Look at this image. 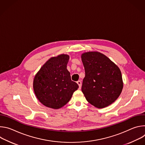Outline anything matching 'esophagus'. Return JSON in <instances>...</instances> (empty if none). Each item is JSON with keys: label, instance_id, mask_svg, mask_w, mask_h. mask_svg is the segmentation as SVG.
<instances>
[{"label": "esophagus", "instance_id": "34e87169", "mask_svg": "<svg viewBox=\"0 0 145 145\" xmlns=\"http://www.w3.org/2000/svg\"><path fill=\"white\" fill-rule=\"evenodd\" d=\"M77 84H78V86H79V88L80 89V88H81V85H82L81 81L80 80H79V81H77Z\"/></svg>", "mask_w": 145, "mask_h": 145}]
</instances>
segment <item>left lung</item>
<instances>
[{"label":"left lung","instance_id":"obj_1","mask_svg":"<svg viewBox=\"0 0 145 145\" xmlns=\"http://www.w3.org/2000/svg\"><path fill=\"white\" fill-rule=\"evenodd\" d=\"M86 76L81 90L87 100L98 108L108 106L120 95L123 83L119 67L97 52L81 55Z\"/></svg>","mask_w":145,"mask_h":145}]
</instances>
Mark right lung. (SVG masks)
<instances>
[{
  "instance_id": "obj_1",
  "label": "right lung",
  "mask_w": 145,
  "mask_h": 145,
  "mask_svg": "<svg viewBox=\"0 0 145 145\" xmlns=\"http://www.w3.org/2000/svg\"><path fill=\"white\" fill-rule=\"evenodd\" d=\"M67 54L53 57L46 62L34 77L33 88L38 100L46 107L58 109L71 99L78 86L71 80L67 65Z\"/></svg>"
}]
</instances>
